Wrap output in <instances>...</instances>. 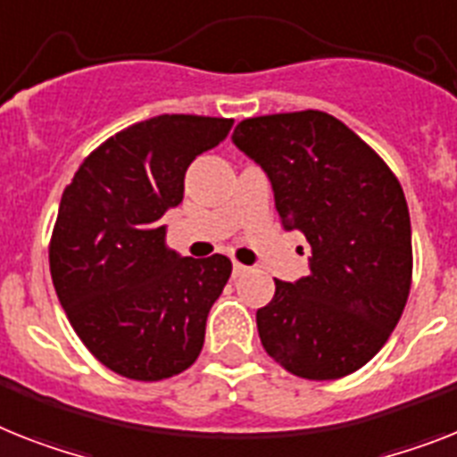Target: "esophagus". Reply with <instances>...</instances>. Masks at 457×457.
<instances>
[{
    "mask_svg": "<svg viewBox=\"0 0 457 457\" xmlns=\"http://www.w3.org/2000/svg\"><path fill=\"white\" fill-rule=\"evenodd\" d=\"M247 273H250V269H247V266L233 262V278H243V275H247Z\"/></svg>",
    "mask_w": 457,
    "mask_h": 457,
    "instance_id": "obj_1",
    "label": "esophagus"
}]
</instances>
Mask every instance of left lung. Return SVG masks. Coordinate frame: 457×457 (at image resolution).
<instances>
[{
  "instance_id": "left-lung-1",
  "label": "left lung",
  "mask_w": 457,
  "mask_h": 457,
  "mask_svg": "<svg viewBox=\"0 0 457 457\" xmlns=\"http://www.w3.org/2000/svg\"><path fill=\"white\" fill-rule=\"evenodd\" d=\"M233 145L263 168L285 231L311 245V273L275 280L256 311L263 350L289 373L337 380L378 353L411 289L404 191L386 161L318 109L240 120Z\"/></svg>"
}]
</instances>
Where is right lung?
Instances as JSON below:
<instances>
[{"label": "right lung", "instance_id": "right-lung-1", "mask_svg": "<svg viewBox=\"0 0 457 457\" xmlns=\"http://www.w3.org/2000/svg\"><path fill=\"white\" fill-rule=\"evenodd\" d=\"M233 119L163 114L139 120L86 158L53 228V287L97 361L133 380H163L198 360L207 312L231 278V259L179 256L158 220L184 198L195 156Z\"/></svg>", "mask_w": 457, "mask_h": 457}]
</instances>
